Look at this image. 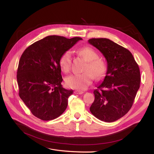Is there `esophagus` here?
<instances>
[{
  "label": "esophagus",
  "instance_id": "34e87169",
  "mask_svg": "<svg viewBox=\"0 0 154 154\" xmlns=\"http://www.w3.org/2000/svg\"><path fill=\"white\" fill-rule=\"evenodd\" d=\"M83 93V91H74V94H82Z\"/></svg>",
  "mask_w": 154,
  "mask_h": 154
}]
</instances>
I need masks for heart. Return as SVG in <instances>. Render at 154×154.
<instances>
[{
  "label": "heart",
  "instance_id": "b5f03b06",
  "mask_svg": "<svg viewBox=\"0 0 154 154\" xmlns=\"http://www.w3.org/2000/svg\"><path fill=\"white\" fill-rule=\"evenodd\" d=\"M78 53L87 62L84 72L74 74L66 78V84L67 87L77 90H84L92 82L94 76L96 80H100L106 72L105 63L98 60V54L91 48H80ZM59 64L64 72H68L71 69V53L66 51L62 54L59 59Z\"/></svg>",
  "mask_w": 154,
  "mask_h": 154
}]
</instances>
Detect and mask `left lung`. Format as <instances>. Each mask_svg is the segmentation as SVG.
<instances>
[{"instance_id": "left-lung-1", "label": "left lung", "mask_w": 154, "mask_h": 154, "mask_svg": "<svg viewBox=\"0 0 154 154\" xmlns=\"http://www.w3.org/2000/svg\"><path fill=\"white\" fill-rule=\"evenodd\" d=\"M88 43L103 54L107 62L103 82L94 91L90 111L96 118L113 122L131 109L140 87V71L132 54L107 38H91Z\"/></svg>"}]
</instances>
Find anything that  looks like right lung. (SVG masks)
<instances>
[{
    "label": "right lung",
    "mask_w": 154,
    "mask_h": 154,
    "mask_svg": "<svg viewBox=\"0 0 154 154\" xmlns=\"http://www.w3.org/2000/svg\"><path fill=\"white\" fill-rule=\"evenodd\" d=\"M82 39L48 36L29 45L22 53L17 75L18 94L36 118L52 120L66 110L73 91L62 87L59 59Z\"/></svg>",
    "instance_id": "add662e5"
}]
</instances>
